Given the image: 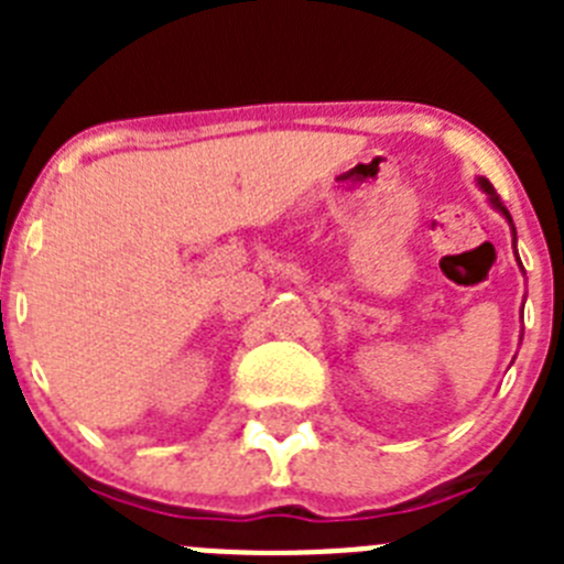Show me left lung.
<instances>
[{
    "mask_svg": "<svg viewBox=\"0 0 564 564\" xmlns=\"http://www.w3.org/2000/svg\"><path fill=\"white\" fill-rule=\"evenodd\" d=\"M477 183H480V188H482V192H486V194H488V200H491V206H495V208H497V212H502V214H506V220H508V223H511V214H508V208H506V206H502V203H500V197H497L495 186H491V183H488V181H486V177H480V181H477ZM511 228H514V226H511ZM514 242H517V231H514ZM517 259H520V257H517Z\"/></svg>",
    "mask_w": 564,
    "mask_h": 564,
    "instance_id": "8db88e82",
    "label": "left lung"
}]
</instances>
